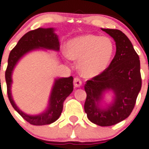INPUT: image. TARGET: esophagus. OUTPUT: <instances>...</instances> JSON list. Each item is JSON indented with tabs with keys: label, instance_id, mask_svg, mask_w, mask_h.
<instances>
[{
	"label": "esophagus",
	"instance_id": "34e87169",
	"mask_svg": "<svg viewBox=\"0 0 149 149\" xmlns=\"http://www.w3.org/2000/svg\"><path fill=\"white\" fill-rule=\"evenodd\" d=\"M73 85L76 88H79L82 86V81L80 80V79L75 78L73 80Z\"/></svg>",
	"mask_w": 149,
	"mask_h": 149
}]
</instances>
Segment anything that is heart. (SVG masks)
<instances>
[{"instance_id":"heart-1","label":"heart","mask_w":149,"mask_h":149,"mask_svg":"<svg viewBox=\"0 0 149 149\" xmlns=\"http://www.w3.org/2000/svg\"><path fill=\"white\" fill-rule=\"evenodd\" d=\"M114 51V44L109 37L86 34L67 42L66 56L78 61L77 69L82 77L94 78L108 68Z\"/></svg>"}]
</instances>
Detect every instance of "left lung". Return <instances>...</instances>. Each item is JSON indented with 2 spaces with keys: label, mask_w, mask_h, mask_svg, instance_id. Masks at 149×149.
Masks as SVG:
<instances>
[{
  "label": "left lung",
  "mask_w": 149,
  "mask_h": 149,
  "mask_svg": "<svg viewBox=\"0 0 149 149\" xmlns=\"http://www.w3.org/2000/svg\"><path fill=\"white\" fill-rule=\"evenodd\" d=\"M102 30L113 38L116 54L103 73L86 82L84 109L91 122L109 127L130 116L141 90L142 79L139 57L127 36L118 29ZM110 91L113 98L106 103L104 96Z\"/></svg>",
  "instance_id": "1"
}]
</instances>
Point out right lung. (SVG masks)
Masks as SVG:
<instances>
[{
	"label": "right lung",
	"instance_id": "add662e5",
	"mask_svg": "<svg viewBox=\"0 0 149 149\" xmlns=\"http://www.w3.org/2000/svg\"><path fill=\"white\" fill-rule=\"evenodd\" d=\"M54 31L55 29L54 28H38L25 34L10 51L7 70L5 72L7 95L10 104L23 119L30 124L36 126L51 124L59 118L63 111V102L73 90V78L70 77L55 79L46 109L39 114L30 115L21 111L13 100L11 92V86L13 83L12 74L19 61L29 52L36 50L59 51V38Z\"/></svg>",
	"mask_w": 149,
	"mask_h": 149
}]
</instances>
